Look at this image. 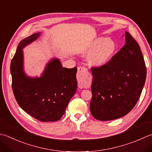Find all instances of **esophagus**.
<instances>
[{
  "label": "esophagus",
  "instance_id": "obj_1",
  "mask_svg": "<svg viewBox=\"0 0 152 152\" xmlns=\"http://www.w3.org/2000/svg\"><path fill=\"white\" fill-rule=\"evenodd\" d=\"M76 78L80 88H87L90 84L91 75L85 67L80 66L78 68Z\"/></svg>",
  "mask_w": 152,
  "mask_h": 152
}]
</instances>
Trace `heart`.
<instances>
[{
    "label": "heart",
    "mask_w": 152,
    "mask_h": 152,
    "mask_svg": "<svg viewBox=\"0 0 152 152\" xmlns=\"http://www.w3.org/2000/svg\"><path fill=\"white\" fill-rule=\"evenodd\" d=\"M91 50L87 55L89 64L94 66H102L113 56L117 50V45L113 40L106 37L95 39L90 44Z\"/></svg>",
    "instance_id": "1"
}]
</instances>
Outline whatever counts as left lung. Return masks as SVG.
<instances>
[{
    "label": "left lung",
    "instance_id": "8db88e82",
    "mask_svg": "<svg viewBox=\"0 0 152 152\" xmlns=\"http://www.w3.org/2000/svg\"><path fill=\"white\" fill-rule=\"evenodd\" d=\"M126 43L102 66L91 67L90 111L99 121H111L134 107L146 78V67L139 45L130 33Z\"/></svg>",
    "mask_w": 152,
    "mask_h": 152
}]
</instances>
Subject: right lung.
<instances>
[{
  "label": "right lung",
  "mask_w": 152,
  "mask_h": 152,
  "mask_svg": "<svg viewBox=\"0 0 152 152\" xmlns=\"http://www.w3.org/2000/svg\"><path fill=\"white\" fill-rule=\"evenodd\" d=\"M34 34L23 39L11 61L12 88L20 107L27 113L41 122L58 121L77 89V67L62 66L58 59L47 65L40 78L27 77L23 70L22 49L37 39Z\"/></svg>",
  "instance_id": "obj_1"
}]
</instances>
